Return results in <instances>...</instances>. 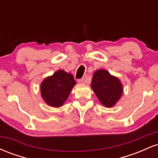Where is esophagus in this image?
I'll return each mask as SVG.
<instances>
[{"label":"esophagus","instance_id":"esophagus-1","mask_svg":"<svg viewBox=\"0 0 158 158\" xmlns=\"http://www.w3.org/2000/svg\"><path fill=\"white\" fill-rule=\"evenodd\" d=\"M85 78H82V79H79V80H78V82L80 83V84H83V83H85Z\"/></svg>","mask_w":158,"mask_h":158}]
</instances>
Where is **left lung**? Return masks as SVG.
<instances>
[{
	"label": "left lung",
	"mask_w": 158,
	"mask_h": 158,
	"mask_svg": "<svg viewBox=\"0 0 158 158\" xmlns=\"http://www.w3.org/2000/svg\"><path fill=\"white\" fill-rule=\"evenodd\" d=\"M91 88L99 100L107 108L117 102L123 90L120 81L105 70H98L94 73Z\"/></svg>",
	"instance_id": "8db88e82"
}]
</instances>
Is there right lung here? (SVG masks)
I'll return each mask as SVG.
<instances>
[{"mask_svg": "<svg viewBox=\"0 0 158 158\" xmlns=\"http://www.w3.org/2000/svg\"><path fill=\"white\" fill-rule=\"evenodd\" d=\"M75 85L76 81L73 75L66 73L64 70H58L41 83V96L49 106L60 107L68 99Z\"/></svg>", "mask_w": 158, "mask_h": 158, "instance_id": "obj_1", "label": "right lung"}]
</instances>
